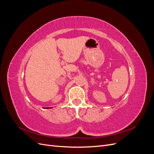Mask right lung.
Returning a JSON list of instances; mask_svg holds the SVG:
<instances>
[{"mask_svg": "<svg viewBox=\"0 0 154 154\" xmlns=\"http://www.w3.org/2000/svg\"><path fill=\"white\" fill-rule=\"evenodd\" d=\"M51 108H53V107H46V109H51Z\"/></svg>", "mask_w": 154, "mask_h": 154, "instance_id": "1", "label": "right lung"}]
</instances>
